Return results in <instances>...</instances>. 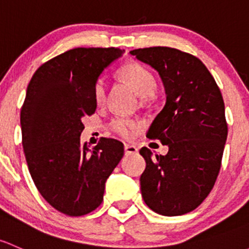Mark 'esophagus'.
<instances>
[{"instance_id": "1", "label": "esophagus", "mask_w": 249, "mask_h": 249, "mask_svg": "<svg viewBox=\"0 0 249 249\" xmlns=\"http://www.w3.org/2000/svg\"><path fill=\"white\" fill-rule=\"evenodd\" d=\"M124 149H125V154H129V155H131V154H136L138 151L137 146L133 144H125Z\"/></svg>"}]
</instances>
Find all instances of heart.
Segmentation results:
<instances>
[{
  "instance_id": "obj_1",
  "label": "heart",
  "mask_w": 249,
  "mask_h": 249,
  "mask_svg": "<svg viewBox=\"0 0 249 249\" xmlns=\"http://www.w3.org/2000/svg\"><path fill=\"white\" fill-rule=\"evenodd\" d=\"M120 77L126 81L141 98H149L156 89L155 76L140 63L129 62L119 69ZM107 82L104 77H99L94 85V99L98 104H103L106 99ZM140 124L132 119L118 117L108 124V130L113 135L124 140H129L138 130Z\"/></svg>"
}]
</instances>
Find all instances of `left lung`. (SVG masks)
Segmentation results:
<instances>
[{
  "mask_svg": "<svg viewBox=\"0 0 249 249\" xmlns=\"http://www.w3.org/2000/svg\"><path fill=\"white\" fill-rule=\"evenodd\" d=\"M153 67L167 94L163 109L148 131L168 145L166 155L140 150L146 162L141 175L145 204L163 216L191 213L213 190L228 136L224 101L216 81L199 58L166 46L132 50Z\"/></svg>",
  "mask_w": 249,
  "mask_h": 249,
  "instance_id": "8db88e82",
  "label": "left lung"
}]
</instances>
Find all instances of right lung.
Returning <instances> with one entry per match:
<instances>
[{
    "label": "right lung",
    "mask_w": 249,
    "mask_h": 249,
    "mask_svg": "<svg viewBox=\"0 0 249 249\" xmlns=\"http://www.w3.org/2000/svg\"><path fill=\"white\" fill-rule=\"evenodd\" d=\"M116 48H76L41 64L28 83L20 123L26 162L36 187L52 208L83 216L104 200L105 182L124 155L122 142L101 137L81 144L82 119L96 109L94 85Z\"/></svg>",
    "instance_id": "1"
}]
</instances>
